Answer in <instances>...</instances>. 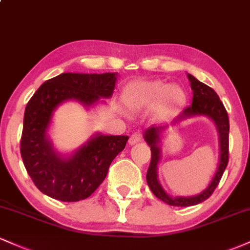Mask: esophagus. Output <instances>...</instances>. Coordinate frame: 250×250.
<instances>
[{"instance_id": "34e87169", "label": "esophagus", "mask_w": 250, "mask_h": 250, "mask_svg": "<svg viewBox=\"0 0 250 250\" xmlns=\"http://www.w3.org/2000/svg\"><path fill=\"white\" fill-rule=\"evenodd\" d=\"M141 141H142V135L140 133L131 134L130 137H129V145H130V146H134L135 143L141 142Z\"/></svg>"}]
</instances>
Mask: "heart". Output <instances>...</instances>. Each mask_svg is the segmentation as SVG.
Returning <instances> with one entry per match:
<instances>
[{
	"label": "heart",
	"instance_id": "heart-1",
	"mask_svg": "<svg viewBox=\"0 0 250 250\" xmlns=\"http://www.w3.org/2000/svg\"><path fill=\"white\" fill-rule=\"evenodd\" d=\"M123 100L133 110H146L155 104V114L165 117L185 104L186 93L179 85L162 81H135L125 87Z\"/></svg>",
	"mask_w": 250,
	"mask_h": 250
}]
</instances>
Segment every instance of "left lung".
I'll return each mask as SVG.
<instances>
[{
  "label": "left lung",
  "mask_w": 250,
  "mask_h": 250,
  "mask_svg": "<svg viewBox=\"0 0 250 250\" xmlns=\"http://www.w3.org/2000/svg\"><path fill=\"white\" fill-rule=\"evenodd\" d=\"M188 79L190 81L191 90H193V102H191V105L186 108L169 125H151L150 128H148L145 131V140L151 150V161L147 171L148 186L157 199L163 201V202H166L169 206H175V207H189V206L199 205V203L207 200L213 194L217 185H219L229 160V119L225 105L221 102L219 95L215 93L213 88L200 82L199 80L195 79L190 74H188ZM202 115L208 116L209 118L213 119L219 131L220 162L218 166V170L208 187L200 194L188 198L170 197L163 190L157 179V165L161 158V149H159L161 134L164 132L170 125L177 124L182 119L191 116Z\"/></svg>",
  "instance_id": "8db88e82"
}]
</instances>
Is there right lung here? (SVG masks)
<instances>
[{"label":"right lung","mask_w":250,"mask_h":250,"mask_svg":"<svg viewBox=\"0 0 250 250\" xmlns=\"http://www.w3.org/2000/svg\"><path fill=\"white\" fill-rule=\"evenodd\" d=\"M116 81V73H63L45 81L29 100L20 149L28 174L43 194L76 202L90 196L105 179L128 136L95 134L73 155L62 156L54 150L47 129L61 103L74 100L88 108L113 95Z\"/></svg>","instance_id":"right-lung-1"}]
</instances>
